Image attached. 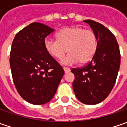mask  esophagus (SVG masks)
Listing matches in <instances>:
<instances>
[{"instance_id":"obj_1","label":"esophagus","mask_w":127,"mask_h":127,"mask_svg":"<svg viewBox=\"0 0 127 127\" xmlns=\"http://www.w3.org/2000/svg\"><path fill=\"white\" fill-rule=\"evenodd\" d=\"M64 70L65 73H68V72L71 71V69L69 68H68V67H64Z\"/></svg>"}]
</instances>
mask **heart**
Returning <instances> with one entry per match:
<instances>
[{
    "label": "heart",
    "instance_id": "obj_1",
    "mask_svg": "<svg viewBox=\"0 0 127 127\" xmlns=\"http://www.w3.org/2000/svg\"><path fill=\"white\" fill-rule=\"evenodd\" d=\"M57 39H46L44 46L52 57L60 59L68 51L69 54L62 64L71 65L78 62L85 64L93 58L97 48V37L90 29L81 27H66L56 34Z\"/></svg>",
    "mask_w": 127,
    "mask_h": 127
}]
</instances>
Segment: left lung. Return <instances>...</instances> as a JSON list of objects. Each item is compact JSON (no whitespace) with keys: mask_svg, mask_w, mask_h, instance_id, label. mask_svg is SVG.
Instances as JSON below:
<instances>
[{"mask_svg":"<svg viewBox=\"0 0 127 127\" xmlns=\"http://www.w3.org/2000/svg\"><path fill=\"white\" fill-rule=\"evenodd\" d=\"M97 37L93 58L81 68H72L73 88L76 97L86 105H96L109 95L115 84L120 66V48L115 35L104 25L85 20Z\"/></svg>","mask_w":127,"mask_h":127,"instance_id":"1","label":"left lung"}]
</instances>
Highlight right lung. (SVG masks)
<instances>
[{"instance_id": "right-lung-1", "label": "right lung", "mask_w": 127, "mask_h": 127, "mask_svg": "<svg viewBox=\"0 0 127 127\" xmlns=\"http://www.w3.org/2000/svg\"><path fill=\"white\" fill-rule=\"evenodd\" d=\"M54 30L33 22L16 34L10 65L17 93L33 105L49 102L56 93L64 71L46 51L45 38Z\"/></svg>"}]
</instances>
